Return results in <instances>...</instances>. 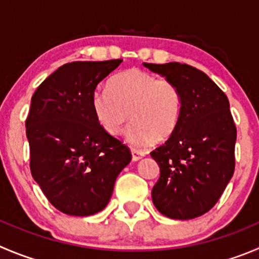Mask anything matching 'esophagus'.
I'll return each instance as SVG.
<instances>
[{
	"label": "esophagus",
	"instance_id": "esophagus-1",
	"mask_svg": "<svg viewBox=\"0 0 259 259\" xmlns=\"http://www.w3.org/2000/svg\"><path fill=\"white\" fill-rule=\"evenodd\" d=\"M131 154H132V161H139L140 159H142V157H144V152L139 151V150L132 149Z\"/></svg>",
	"mask_w": 259,
	"mask_h": 259
}]
</instances>
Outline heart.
<instances>
[{"label":"heart","instance_id":"obj_1","mask_svg":"<svg viewBox=\"0 0 259 259\" xmlns=\"http://www.w3.org/2000/svg\"><path fill=\"white\" fill-rule=\"evenodd\" d=\"M91 105L100 127L110 136L124 130L135 146H146L156 137L170 136L182 112V95L174 82L139 68H130L110 80L108 90H97Z\"/></svg>","mask_w":259,"mask_h":259}]
</instances>
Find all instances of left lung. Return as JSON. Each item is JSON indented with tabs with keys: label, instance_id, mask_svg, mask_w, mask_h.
I'll return each instance as SVG.
<instances>
[{
	"label": "left lung",
	"instance_id": "8db88e82",
	"mask_svg": "<svg viewBox=\"0 0 259 259\" xmlns=\"http://www.w3.org/2000/svg\"><path fill=\"white\" fill-rule=\"evenodd\" d=\"M144 66L176 83L182 95L176 130L150 152L160 166L152 202L170 219L198 218L216 205L235 169L236 127L228 97L205 72L186 63Z\"/></svg>",
	"mask_w": 259,
	"mask_h": 259
}]
</instances>
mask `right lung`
Here are the masks:
<instances>
[{"mask_svg": "<svg viewBox=\"0 0 259 259\" xmlns=\"http://www.w3.org/2000/svg\"><path fill=\"white\" fill-rule=\"evenodd\" d=\"M122 60L71 62L46 78L26 118L34 181L66 215L89 216L108 205L131 151L100 127L91 98Z\"/></svg>", "mask_w": 259, "mask_h": 259, "instance_id": "add662e5", "label": "right lung"}]
</instances>
